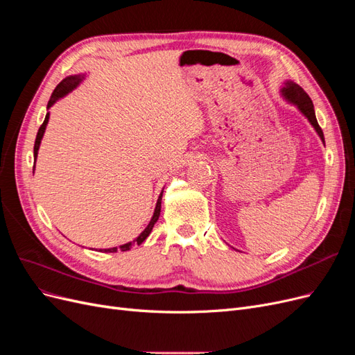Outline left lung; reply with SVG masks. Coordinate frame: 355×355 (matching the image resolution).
<instances>
[{"label":"left lung","mask_w":355,"mask_h":355,"mask_svg":"<svg viewBox=\"0 0 355 355\" xmlns=\"http://www.w3.org/2000/svg\"><path fill=\"white\" fill-rule=\"evenodd\" d=\"M280 93L288 103L295 105L296 108L305 115L306 120L311 123V125L315 128L317 135L320 136V139L324 144V135H323V130H321V127L317 123L313 101L309 99V96L305 93V90L293 81H286L283 87L280 89Z\"/></svg>","instance_id":"obj_1"}]
</instances>
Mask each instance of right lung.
I'll use <instances>...</instances> for the list:
<instances>
[{
    "label": "right lung",
    "instance_id": "1",
    "mask_svg": "<svg viewBox=\"0 0 355 355\" xmlns=\"http://www.w3.org/2000/svg\"><path fill=\"white\" fill-rule=\"evenodd\" d=\"M85 78V73H78V75H69V77H67L65 80H62L59 84H58V87L55 89V92L51 93V98H50V101H49V103H47V110H50L53 105H55L59 99H62L63 96H67L68 93H71L73 89H77L78 85L83 83V80ZM49 118H50V112H47L46 114V118H44V123L41 124V127H40V130H38V133H37V139H35V145H34V158H35V161H37V155H38V149H40V145H41V139H42V136H44V132H46V127H47V124H49ZM34 168H35V166H34ZM164 189V188H163ZM161 198H163V191H161V194H159V197H158V200H157V204H155V210H154V214H153V218H151V220H149V223H148V227L139 234V237L137 239H135L133 241H130V243H125V244H123V245H120V250H123V252H125V250H130L132 249V245L133 244H142L146 239H148V235L151 234V231H153V228H154V225H155V222L158 220V218H159V211H161ZM118 250V247H112V249H103V253H114V252H116Z\"/></svg>",
    "mask_w": 355,
    "mask_h": 355
}]
</instances>
